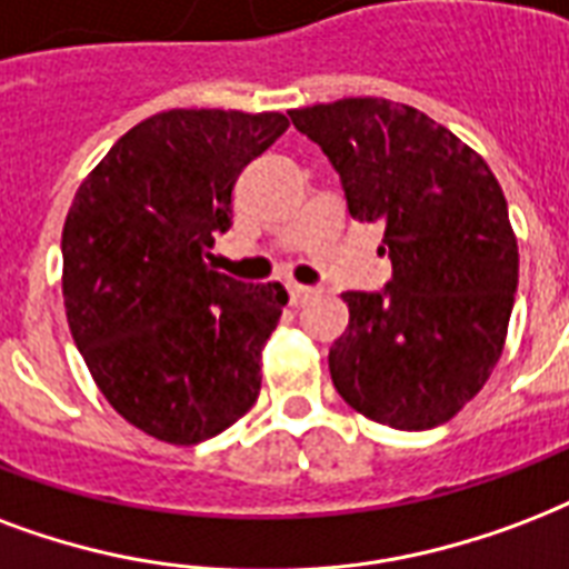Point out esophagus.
<instances>
[{
	"label": "esophagus",
	"mask_w": 569,
	"mask_h": 569,
	"mask_svg": "<svg viewBox=\"0 0 569 569\" xmlns=\"http://www.w3.org/2000/svg\"><path fill=\"white\" fill-rule=\"evenodd\" d=\"M316 289H310V286H301V283H292L289 286V301L295 303V307H301V303H307L310 298H313Z\"/></svg>",
	"instance_id": "esophagus-1"
}]
</instances>
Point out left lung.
<instances>
[{"label": "left lung", "mask_w": 569, "mask_h": 569, "mask_svg": "<svg viewBox=\"0 0 569 569\" xmlns=\"http://www.w3.org/2000/svg\"><path fill=\"white\" fill-rule=\"evenodd\" d=\"M289 116L337 167L349 214L385 223L393 266L381 295H342L349 328L328 355L333 388L385 427L448 423L505 352L519 247L501 184L409 103L342 98Z\"/></svg>", "instance_id": "left-lung-1"}]
</instances>
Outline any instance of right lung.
Returning a JSON list of instances; mask_svg holds the SVG:
<instances>
[{"label":"right lung","instance_id":"1","mask_svg":"<svg viewBox=\"0 0 569 569\" xmlns=\"http://www.w3.org/2000/svg\"><path fill=\"white\" fill-rule=\"evenodd\" d=\"M283 112L167 110L112 146L62 229L68 328L103 400L167 445L214 439L253 409L289 295L208 266L241 169Z\"/></svg>","mask_w":569,"mask_h":569}]
</instances>
